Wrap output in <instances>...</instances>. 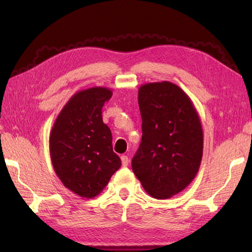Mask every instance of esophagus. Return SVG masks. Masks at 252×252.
Listing matches in <instances>:
<instances>
[{
  "mask_svg": "<svg viewBox=\"0 0 252 252\" xmlns=\"http://www.w3.org/2000/svg\"><path fill=\"white\" fill-rule=\"evenodd\" d=\"M121 161H122V165H123V167H126V165L129 164V162H130L129 158H127L126 156H122V157H121Z\"/></svg>",
  "mask_w": 252,
  "mask_h": 252,
  "instance_id": "34e87169",
  "label": "esophagus"
}]
</instances>
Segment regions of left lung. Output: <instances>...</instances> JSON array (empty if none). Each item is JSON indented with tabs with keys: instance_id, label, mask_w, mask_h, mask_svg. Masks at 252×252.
I'll return each mask as SVG.
<instances>
[{
	"instance_id": "left-lung-1",
	"label": "left lung",
	"mask_w": 252,
	"mask_h": 252,
	"mask_svg": "<svg viewBox=\"0 0 252 252\" xmlns=\"http://www.w3.org/2000/svg\"><path fill=\"white\" fill-rule=\"evenodd\" d=\"M138 100L142 139L132 170L151 197L168 199L189 186L199 171L201 122L190 97L168 81L141 85Z\"/></svg>"
}]
</instances>
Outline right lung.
Masks as SVG:
<instances>
[{"instance_id":"obj_1","label":"right lung","mask_w":252,"mask_h":252,"mask_svg":"<svg viewBox=\"0 0 252 252\" xmlns=\"http://www.w3.org/2000/svg\"><path fill=\"white\" fill-rule=\"evenodd\" d=\"M112 91L95 87L71 97L50 134L54 171L64 187L83 198H94L121 167L112 134L102 120V108Z\"/></svg>"}]
</instances>
